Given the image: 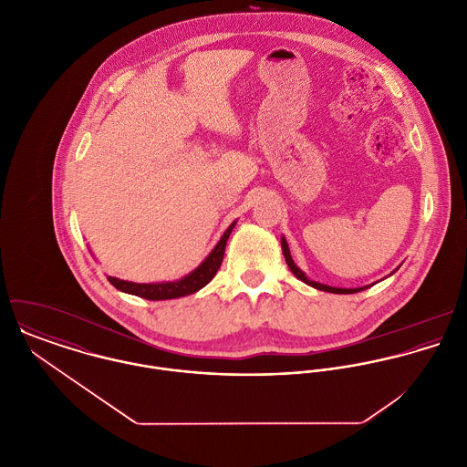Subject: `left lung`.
<instances>
[{"label":"left lung","instance_id":"8db88e82","mask_svg":"<svg viewBox=\"0 0 467 467\" xmlns=\"http://www.w3.org/2000/svg\"><path fill=\"white\" fill-rule=\"evenodd\" d=\"M280 244H282V254H284V259H285L287 266L293 271V275H295L296 278H300L304 284H307V285H311V287H315V289H320V291L337 293V295H352V293H359V291L367 289V285H363V287H333V285H327V284H320V282H317V280H311L300 267L295 265V261H293V257H291V252H289V246H287V241H285L284 235L280 237ZM396 269H398V267H396ZM392 273H394V271H392ZM392 273H390V275H392Z\"/></svg>","mask_w":467,"mask_h":467}]
</instances>
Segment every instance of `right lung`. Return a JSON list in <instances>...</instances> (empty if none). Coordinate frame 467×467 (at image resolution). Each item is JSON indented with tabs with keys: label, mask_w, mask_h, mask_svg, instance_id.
Here are the masks:
<instances>
[{
	"label": "right lung",
	"mask_w": 467,
	"mask_h": 467,
	"mask_svg": "<svg viewBox=\"0 0 467 467\" xmlns=\"http://www.w3.org/2000/svg\"><path fill=\"white\" fill-rule=\"evenodd\" d=\"M237 221H234L224 234L221 235V239L217 241V244L212 248V252L204 257V261L200 266L192 269L189 275L178 278V280H169V282H150V284H138V282H130V280H122L117 276H108V280L122 293L134 295L145 300H172V298H180V296H187L192 295L196 291H200L201 287H204L217 273V269L223 263V255H224V248H226V241L232 234V230L235 228Z\"/></svg>",
	"instance_id": "right-lung-1"
}]
</instances>
